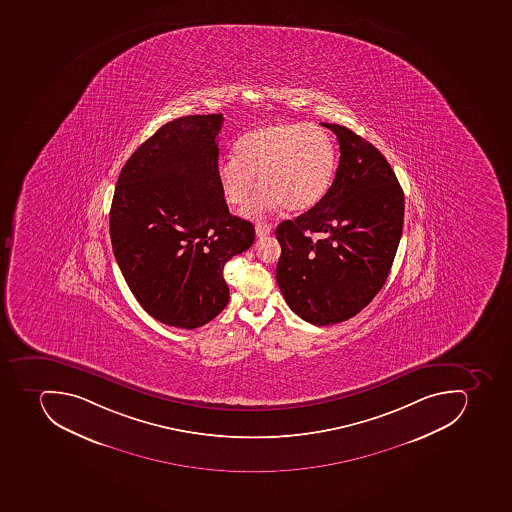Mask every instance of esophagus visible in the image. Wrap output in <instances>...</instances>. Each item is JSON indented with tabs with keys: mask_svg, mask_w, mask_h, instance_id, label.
Returning <instances> with one entry per match:
<instances>
[{
	"mask_svg": "<svg viewBox=\"0 0 512 512\" xmlns=\"http://www.w3.org/2000/svg\"><path fill=\"white\" fill-rule=\"evenodd\" d=\"M271 229H273V226L268 225V223H257L255 234H257V238H266V236H270Z\"/></svg>",
	"mask_w": 512,
	"mask_h": 512,
	"instance_id": "esophagus-1",
	"label": "esophagus"
}]
</instances>
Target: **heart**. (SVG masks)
Instances as JSON below:
<instances>
[{
    "instance_id": "heart-1",
    "label": "heart",
    "mask_w": 512,
    "mask_h": 512,
    "mask_svg": "<svg viewBox=\"0 0 512 512\" xmlns=\"http://www.w3.org/2000/svg\"><path fill=\"white\" fill-rule=\"evenodd\" d=\"M236 156L217 165L225 201L234 209L249 207L250 215L283 209L300 213L324 201L337 170L336 144L324 128L307 123L279 122L254 128L238 139Z\"/></svg>"
}]
</instances>
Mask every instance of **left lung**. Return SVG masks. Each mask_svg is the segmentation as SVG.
Masks as SVG:
<instances>
[{
    "mask_svg": "<svg viewBox=\"0 0 512 512\" xmlns=\"http://www.w3.org/2000/svg\"><path fill=\"white\" fill-rule=\"evenodd\" d=\"M323 127L339 141L332 188L321 204L276 228L279 289L295 315L316 326L352 318L381 291L405 218L403 189L381 152L347 127Z\"/></svg>",
    "mask_w": 512,
    "mask_h": 512,
    "instance_id": "1",
    "label": "left lung"
}]
</instances>
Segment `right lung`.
Listing matches in <instances>:
<instances>
[{"instance_id": "1", "label": "right lung", "mask_w": 512, "mask_h": 512, "mask_svg": "<svg viewBox=\"0 0 512 512\" xmlns=\"http://www.w3.org/2000/svg\"><path fill=\"white\" fill-rule=\"evenodd\" d=\"M223 115L165 123L123 165L109 223L115 260L139 305L175 328H201L229 300L223 268L255 241L217 178Z\"/></svg>"}]
</instances>
